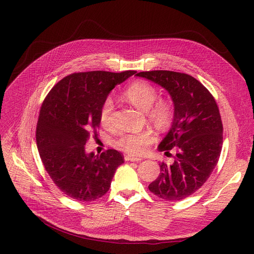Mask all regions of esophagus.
<instances>
[{"mask_svg":"<svg viewBox=\"0 0 254 254\" xmlns=\"http://www.w3.org/2000/svg\"><path fill=\"white\" fill-rule=\"evenodd\" d=\"M125 158H126V161H127V162H140V161H142V157H137V156H134V155H127Z\"/></svg>","mask_w":254,"mask_h":254,"instance_id":"obj_1","label":"esophagus"}]
</instances>
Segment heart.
Segmentation results:
<instances>
[{
	"label": "heart",
	"mask_w": 254,
	"mask_h": 254,
	"mask_svg": "<svg viewBox=\"0 0 254 254\" xmlns=\"http://www.w3.org/2000/svg\"><path fill=\"white\" fill-rule=\"evenodd\" d=\"M125 95L138 109L147 111L149 117L157 125L165 126L171 120L172 108L170 104L166 101L154 103L157 98V91L149 82L137 80L127 87ZM112 109L113 101L111 98H107L101 109V122L104 125L109 123ZM153 140L154 136L150 130H143L123 136L117 141V144L129 153L140 154L146 150Z\"/></svg>",
	"instance_id": "b5f03b06"
}]
</instances>
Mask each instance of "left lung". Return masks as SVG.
Wrapping results in <instances>:
<instances>
[{
  "label": "left lung",
  "instance_id": "8db88e82",
  "mask_svg": "<svg viewBox=\"0 0 254 254\" xmlns=\"http://www.w3.org/2000/svg\"><path fill=\"white\" fill-rule=\"evenodd\" d=\"M165 88L174 105L172 126L157 149L171 156L159 164L161 173L148 189L166 201H179L195 192L216 167L222 147V123L209 90L190 75L172 71L136 74Z\"/></svg>",
  "mask_w": 254,
  "mask_h": 254
}]
</instances>
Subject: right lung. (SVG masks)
<instances>
[{
    "label": "right lung",
    "mask_w": 254,
    "mask_h": 254,
    "mask_svg": "<svg viewBox=\"0 0 254 254\" xmlns=\"http://www.w3.org/2000/svg\"><path fill=\"white\" fill-rule=\"evenodd\" d=\"M136 71H91L66 76L53 86L40 110L37 147L48 175L66 196L90 202L109 190L124 164L114 149L101 155L85 151L101 123V109L112 89Z\"/></svg>",
    "instance_id": "right-lung-1"
}]
</instances>
